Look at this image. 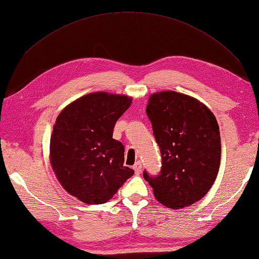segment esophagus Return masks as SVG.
Wrapping results in <instances>:
<instances>
[{
	"mask_svg": "<svg viewBox=\"0 0 259 259\" xmlns=\"http://www.w3.org/2000/svg\"><path fill=\"white\" fill-rule=\"evenodd\" d=\"M142 163H140V162H137V163H136L135 164V165H134V170H135V172H136V175H139V173L140 172H142Z\"/></svg>",
	"mask_w": 259,
	"mask_h": 259,
	"instance_id": "esophagus-1",
	"label": "esophagus"
}]
</instances>
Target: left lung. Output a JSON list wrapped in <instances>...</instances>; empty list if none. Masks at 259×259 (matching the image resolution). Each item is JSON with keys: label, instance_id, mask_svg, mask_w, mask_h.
Wrapping results in <instances>:
<instances>
[{"label": "left lung", "instance_id": "8db88e82", "mask_svg": "<svg viewBox=\"0 0 259 259\" xmlns=\"http://www.w3.org/2000/svg\"><path fill=\"white\" fill-rule=\"evenodd\" d=\"M146 113L162 156L159 175L144 171L155 198L177 209L200 200L213 186L221 163L214 114L196 98L172 91L153 94Z\"/></svg>", "mask_w": 259, "mask_h": 259}]
</instances>
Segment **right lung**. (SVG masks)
<instances>
[{"label": "right lung", "instance_id": "add662e5", "mask_svg": "<svg viewBox=\"0 0 259 259\" xmlns=\"http://www.w3.org/2000/svg\"><path fill=\"white\" fill-rule=\"evenodd\" d=\"M131 97L105 92L78 98L56 117L50 158L65 190L86 204H104L134 176L124 166V146L113 139Z\"/></svg>", "mask_w": 259, "mask_h": 259}]
</instances>
